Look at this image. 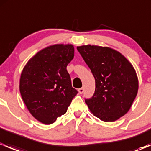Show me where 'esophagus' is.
I'll use <instances>...</instances> for the list:
<instances>
[{
  "label": "esophagus",
  "instance_id": "34e87169",
  "mask_svg": "<svg viewBox=\"0 0 151 151\" xmlns=\"http://www.w3.org/2000/svg\"><path fill=\"white\" fill-rule=\"evenodd\" d=\"M78 92H79V93H80V94L83 93V92H84V88H80V89L78 90Z\"/></svg>",
  "mask_w": 151,
  "mask_h": 151
}]
</instances>
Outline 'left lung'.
Wrapping results in <instances>:
<instances>
[{
	"mask_svg": "<svg viewBox=\"0 0 151 151\" xmlns=\"http://www.w3.org/2000/svg\"><path fill=\"white\" fill-rule=\"evenodd\" d=\"M77 50L91 69L95 92L85 103L95 116L112 122L127 113L136 98L138 79L130 62L116 50L106 47L83 45Z\"/></svg>",
	"mask_w": 151,
	"mask_h": 151,
	"instance_id": "8db88e82",
	"label": "left lung"
}]
</instances>
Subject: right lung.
Returning <instances> with one entry per match:
<instances>
[{
    "label": "right lung",
    "instance_id": "right-lung-1",
    "mask_svg": "<svg viewBox=\"0 0 151 151\" xmlns=\"http://www.w3.org/2000/svg\"><path fill=\"white\" fill-rule=\"evenodd\" d=\"M74 55L71 45L47 47L30 58L22 70L21 96L30 114L41 123H54L66 113L77 95L66 70Z\"/></svg>",
    "mask_w": 151,
    "mask_h": 151
}]
</instances>
